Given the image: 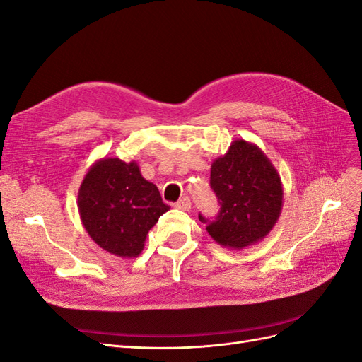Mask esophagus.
<instances>
[{"label":"esophagus","mask_w":362,"mask_h":362,"mask_svg":"<svg viewBox=\"0 0 362 362\" xmlns=\"http://www.w3.org/2000/svg\"><path fill=\"white\" fill-rule=\"evenodd\" d=\"M175 208L180 211H189L191 209V200L189 197H183L177 203H175Z\"/></svg>","instance_id":"1"}]
</instances>
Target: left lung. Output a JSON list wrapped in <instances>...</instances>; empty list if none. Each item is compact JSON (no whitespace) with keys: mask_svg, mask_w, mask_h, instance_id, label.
<instances>
[{"mask_svg":"<svg viewBox=\"0 0 362 362\" xmlns=\"http://www.w3.org/2000/svg\"><path fill=\"white\" fill-rule=\"evenodd\" d=\"M211 187L221 204L215 221L199 215L211 238L226 249L243 250L272 232L282 212L281 175L253 142L236 139L211 167Z\"/></svg>","mask_w":362,"mask_h":362,"instance_id":"8db88e82","label":"left lung"}]
</instances>
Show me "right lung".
<instances>
[{"instance_id":"obj_1","label":"right lung","mask_w":362,"mask_h":362,"mask_svg":"<svg viewBox=\"0 0 362 362\" xmlns=\"http://www.w3.org/2000/svg\"><path fill=\"white\" fill-rule=\"evenodd\" d=\"M81 224L103 250L124 259L142 253L147 233L170 209L136 160L101 158L81 180L77 199Z\"/></svg>"}]
</instances>
